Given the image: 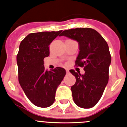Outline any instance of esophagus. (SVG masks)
Wrapping results in <instances>:
<instances>
[{
  "label": "esophagus",
  "instance_id": "1",
  "mask_svg": "<svg viewBox=\"0 0 127 127\" xmlns=\"http://www.w3.org/2000/svg\"><path fill=\"white\" fill-rule=\"evenodd\" d=\"M66 73H69V70H68V69H66Z\"/></svg>",
  "mask_w": 127,
  "mask_h": 127
}]
</instances>
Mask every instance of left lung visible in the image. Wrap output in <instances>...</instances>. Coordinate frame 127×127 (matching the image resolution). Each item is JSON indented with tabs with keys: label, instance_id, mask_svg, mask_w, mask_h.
I'll return each instance as SVG.
<instances>
[{
	"label": "left lung",
	"instance_id": "obj_1",
	"mask_svg": "<svg viewBox=\"0 0 127 127\" xmlns=\"http://www.w3.org/2000/svg\"><path fill=\"white\" fill-rule=\"evenodd\" d=\"M60 36L78 43L80 51L75 64L85 71L81 75L69 70L76 78L75 85L71 87L73 99L80 108H92L102 97L109 79L111 58L108 44L96 30L89 28L64 30Z\"/></svg>",
	"mask_w": 127,
	"mask_h": 127
}]
</instances>
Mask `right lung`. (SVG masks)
Segmentation results:
<instances>
[{"label":"right lung","mask_w":127,"mask_h":127,"mask_svg":"<svg viewBox=\"0 0 127 127\" xmlns=\"http://www.w3.org/2000/svg\"><path fill=\"white\" fill-rule=\"evenodd\" d=\"M61 32L32 33L19 45L16 58L19 84L28 99L40 108L54 103L57 88L66 73L60 67L47 71L44 65V59L49 56V45Z\"/></svg>","instance_id":"right-lung-1"}]
</instances>
